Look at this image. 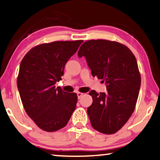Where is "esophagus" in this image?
<instances>
[{
  "instance_id": "obj_1",
  "label": "esophagus",
  "mask_w": 160,
  "mask_h": 160,
  "mask_svg": "<svg viewBox=\"0 0 160 160\" xmlns=\"http://www.w3.org/2000/svg\"><path fill=\"white\" fill-rule=\"evenodd\" d=\"M83 94H84V93H82V92H77V97L78 99H80L81 97H82L83 96Z\"/></svg>"
}]
</instances>
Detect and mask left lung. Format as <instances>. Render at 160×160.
<instances>
[{
	"label": "left lung",
	"instance_id": "left-lung-1",
	"mask_svg": "<svg viewBox=\"0 0 160 160\" xmlns=\"http://www.w3.org/2000/svg\"><path fill=\"white\" fill-rule=\"evenodd\" d=\"M78 56L85 57L92 76L107 87V92H89L93 102L87 113L92 126L102 133H115L135 110L141 87L136 58L126 45L105 40L85 42Z\"/></svg>",
	"mask_w": 160,
	"mask_h": 160
}]
</instances>
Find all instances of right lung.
Here are the masks:
<instances>
[{"mask_svg": "<svg viewBox=\"0 0 160 160\" xmlns=\"http://www.w3.org/2000/svg\"><path fill=\"white\" fill-rule=\"evenodd\" d=\"M83 40L56 41L32 48L20 64L17 87L27 115L43 131L52 132L68 123L77 103V94L55 83L61 80L65 65Z\"/></svg>", "mask_w": 160, "mask_h": 160, "instance_id": "obj_1", "label": "right lung"}]
</instances>
